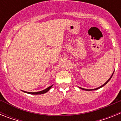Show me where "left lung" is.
Listing matches in <instances>:
<instances>
[{
  "instance_id": "obj_1",
  "label": "left lung",
  "mask_w": 121,
  "mask_h": 121,
  "mask_svg": "<svg viewBox=\"0 0 121 121\" xmlns=\"http://www.w3.org/2000/svg\"><path fill=\"white\" fill-rule=\"evenodd\" d=\"M114 71H113V74H112V76H110V78H109L108 79V81H107L106 82H105V83H104V84H103V85H101V86H99V87H98V88H95V89H85V88H81V87H79V86H78V87H79V88H81V89H82V90H86V91H91V90H98V89H99V88H101V87H102V86H104L105 85H106L107 84L108 82V81H110V80L111 79V78H112V77L113 76V73H114Z\"/></svg>"
}]
</instances>
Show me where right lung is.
Masks as SVG:
<instances>
[{
  "label": "right lung",
  "instance_id": "obj_1",
  "mask_svg": "<svg viewBox=\"0 0 121 121\" xmlns=\"http://www.w3.org/2000/svg\"><path fill=\"white\" fill-rule=\"evenodd\" d=\"M53 85H51V86H48V88H47L46 89L40 91H37V92H28V91H23L24 93H26L28 94H30V95H41V94H44L45 93H47V91H48L50 90V88L52 87Z\"/></svg>",
  "mask_w": 121,
  "mask_h": 121
}]
</instances>
